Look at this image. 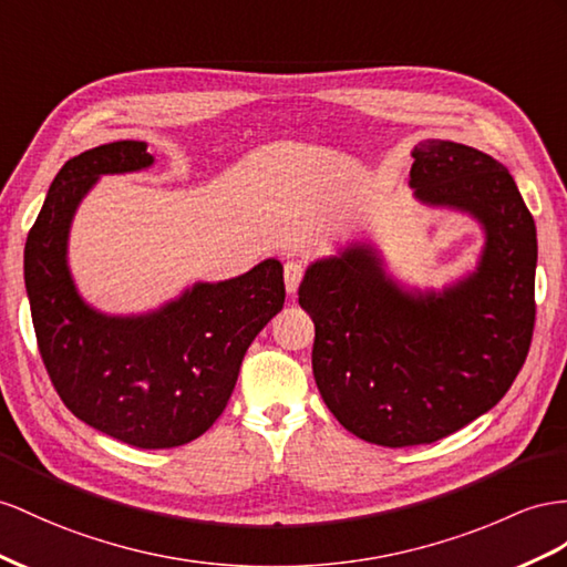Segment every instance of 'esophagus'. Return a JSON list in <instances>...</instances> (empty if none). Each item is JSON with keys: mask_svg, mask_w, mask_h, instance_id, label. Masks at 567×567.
Segmentation results:
<instances>
[{"mask_svg": "<svg viewBox=\"0 0 567 567\" xmlns=\"http://www.w3.org/2000/svg\"><path fill=\"white\" fill-rule=\"evenodd\" d=\"M303 278V266L299 260H287L285 264V287H287V295H295L299 289V282Z\"/></svg>", "mask_w": 567, "mask_h": 567, "instance_id": "obj_1", "label": "esophagus"}]
</instances>
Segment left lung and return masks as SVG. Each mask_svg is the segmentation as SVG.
I'll use <instances>...</instances> for the list:
<instances>
[{
    "label": "left lung",
    "instance_id": "8db88e82",
    "mask_svg": "<svg viewBox=\"0 0 567 567\" xmlns=\"http://www.w3.org/2000/svg\"><path fill=\"white\" fill-rule=\"evenodd\" d=\"M412 157L419 200L482 223L478 268L441 295H412L352 244L311 264L299 287L323 402L347 431L388 447L441 441L496 408L525 364L536 316V227L511 172L439 138Z\"/></svg>",
    "mask_w": 567,
    "mask_h": 567
}]
</instances>
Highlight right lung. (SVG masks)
Wrapping results in <instances>:
<instances>
[{"label": "right lung", "mask_w": 567, "mask_h": 567, "mask_svg": "<svg viewBox=\"0 0 567 567\" xmlns=\"http://www.w3.org/2000/svg\"><path fill=\"white\" fill-rule=\"evenodd\" d=\"M151 165L143 141H114L71 157L23 254L38 350L56 395L81 422L145 450L192 443L215 424L246 350L285 303L275 258L239 278L198 282L145 316H105L79 297L66 239L81 198L100 174Z\"/></svg>", "instance_id": "add662e5"}]
</instances>
